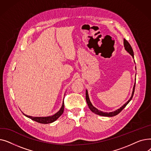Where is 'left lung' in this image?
<instances>
[{
	"mask_svg": "<svg viewBox=\"0 0 151 151\" xmlns=\"http://www.w3.org/2000/svg\"><path fill=\"white\" fill-rule=\"evenodd\" d=\"M124 47H125V50L127 51L133 57V58H134V54H133V50H132V47L131 46V45H130V43L126 40L124 38ZM135 82H136V78H135ZM134 88H135V83H134V84L133 86V92H132V96L130 98V99L128 100L127 102H126L125 104L122 106H121L120 108L117 109V110L114 111H113V112H110V113H106V112H103V111H101L99 110L98 109H97L96 107H94L92 104H91V102L89 100V96H88V91L86 90V101H87V104H88V106L89 108V109L92 111L94 113H96V114H98V115H100V116H106V117H112V116H114L117 114H118L121 111L127 106V105L129 103L130 101V100H132L133 96V94H134Z\"/></svg>",
	"mask_w": 151,
	"mask_h": 151,
	"instance_id": "left-lung-1",
	"label": "left lung"
}]
</instances>
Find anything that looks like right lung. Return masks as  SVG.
Returning <instances> with one entry per match:
<instances>
[{"label":"right lung","mask_w":151,"mask_h":151,"mask_svg":"<svg viewBox=\"0 0 151 151\" xmlns=\"http://www.w3.org/2000/svg\"><path fill=\"white\" fill-rule=\"evenodd\" d=\"M63 110H64V102L63 101V104L62 105L61 108L60 109V110L58 113H55V114L51 116H47V117H32V116H27L25 114H23L26 116V117L31 119L32 120H33L34 121H36L38 123H41V124H50L52 123L53 122H54L55 121H56L58 119L62 114V113H63Z\"/></svg>","instance_id":"1"}]
</instances>
